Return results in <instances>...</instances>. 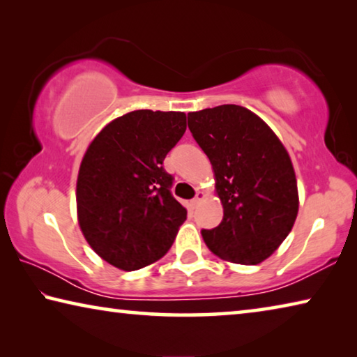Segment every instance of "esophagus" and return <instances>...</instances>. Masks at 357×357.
Instances as JSON below:
<instances>
[{
  "mask_svg": "<svg viewBox=\"0 0 357 357\" xmlns=\"http://www.w3.org/2000/svg\"><path fill=\"white\" fill-rule=\"evenodd\" d=\"M203 193L202 192H197V195H195V198H192V200H190V208L192 209H195L197 206H198V204H200V202L203 200Z\"/></svg>",
  "mask_w": 357,
  "mask_h": 357,
  "instance_id": "34e87169",
  "label": "esophagus"
}]
</instances>
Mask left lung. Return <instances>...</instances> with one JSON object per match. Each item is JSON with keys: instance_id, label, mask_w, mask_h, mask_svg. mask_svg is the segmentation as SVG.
<instances>
[{"instance_id": "8db88e82", "label": "left lung", "mask_w": 357, "mask_h": 357, "mask_svg": "<svg viewBox=\"0 0 357 357\" xmlns=\"http://www.w3.org/2000/svg\"><path fill=\"white\" fill-rule=\"evenodd\" d=\"M187 124L215 174L223 219L202 229L214 255L258 264L273 255L298 215V184L287 149L269 126L241 105L187 114Z\"/></svg>"}]
</instances>
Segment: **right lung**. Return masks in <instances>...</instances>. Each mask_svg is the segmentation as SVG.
Wrapping results in <instances>:
<instances>
[{"mask_svg":"<svg viewBox=\"0 0 357 357\" xmlns=\"http://www.w3.org/2000/svg\"><path fill=\"white\" fill-rule=\"evenodd\" d=\"M185 128L181 112L135 110L89 144L77 179L78 223L107 263L137 271L170 250L187 211L173 197L164 160Z\"/></svg>","mask_w":357,"mask_h":357,"instance_id":"right-lung-1","label":"right lung"}]
</instances>
